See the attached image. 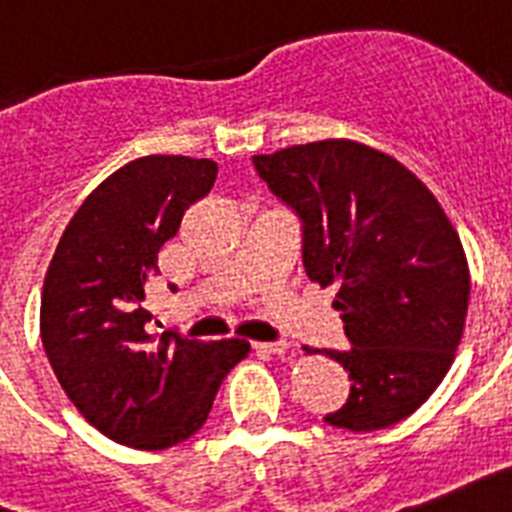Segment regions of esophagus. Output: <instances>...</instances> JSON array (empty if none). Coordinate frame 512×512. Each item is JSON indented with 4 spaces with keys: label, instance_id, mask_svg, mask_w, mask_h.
Returning a JSON list of instances; mask_svg holds the SVG:
<instances>
[{
    "label": "esophagus",
    "instance_id": "obj_1",
    "mask_svg": "<svg viewBox=\"0 0 512 512\" xmlns=\"http://www.w3.org/2000/svg\"><path fill=\"white\" fill-rule=\"evenodd\" d=\"M257 350L270 352V355H286L289 352V342H284V339H278V342H260Z\"/></svg>",
    "mask_w": 512,
    "mask_h": 512
}]
</instances>
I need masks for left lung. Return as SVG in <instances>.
<instances>
[{
    "instance_id": "left-lung-1",
    "label": "left lung",
    "mask_w": 512,
    "mask_h": 512,
    "mask_svg": "<svg viewBox=\"0 0 512 512\" xmlns=\"http://www.w3.org/2000/svg\"><path fill=\"white\" fill-rule=\"evenodd\" d=\"M252 165L299 218L307 278L339 286L350 350L323 352L352 386L323 421L400 423L442 384L463 336L471 276L458 231L402 162L357 141L297 144Z\"/></svg>"
}]
</instances>
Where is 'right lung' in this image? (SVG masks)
<instances>
[{"mask_svg": "<svg viewBox=\"0 0 512 512\" xmlns=\"http://www.w3.org/2000/svg\"><path fill=\"white\" fill-rule=\"evenodd\" d=\"M218 176L213 160L149 155L91 191L54 249L41 294V342L81 415L112 442L168 450L202 429L244 339L199 342L147 331L144 286L184 210Z\"/></svg>", "mask_w": 512, "mask_h": 512, "instance_id": "right-lung-1", "label": "right lung"}]
</instances>
